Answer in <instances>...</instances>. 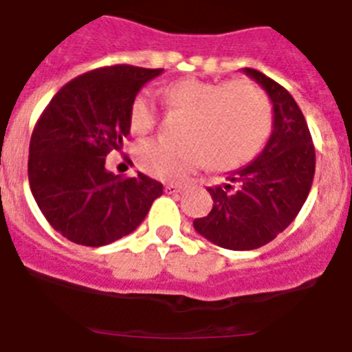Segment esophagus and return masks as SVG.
<instances>
[{"label":"esophagus","mask_w":352,"mask_h":352,"mask_svg":"<svg viewBox=\"0 0 352 352\" xmlns=\"http://www.w3.org/2000/svg\"><path fill=\"white\" fill-rule=\"evenodd\" d=\"M185 190V186L176 185V183H167L166 185V192L167 194H179V192Z\"/></svg>","instance_id":"34e87169"}]
</instances>
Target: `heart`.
<instances>
[{"mask_svg": "<svg viewBox=\"0 0 352 352\" xmlns=\"http://www.w3.org/2000/svg\"><path fill=\"white\" fill-rule=\"evenodd\" d=\"M166 104L186 114L183 141L149 139L138 146V162L144 173L167 182H182L203 167L217 173L238 169L259 153L272 133L270 100L250 82H213L183 79L166 88ZM158 118L155 95L142 89L130 104V129L142 135Z\"/></svg>", "mask_w": 352, "mask_h": 352, "instance_id": "1", "label": "heart"}]
</instances>
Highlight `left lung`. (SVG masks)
Here are the masks:
<instances>
[{
  "label": "left lung",
  "mask_w": 352,
  "mask_h": 352,
  "mask_svg": "<svg viewBox=\"0 0 352 352\" xmlns=\"http://www.w3.org/2000/svg\"><path fill=\"white\" fill-rule=\"evenodd\" d=\"M243 72L272 100V138L252 164L208 188L213 208L194 220L199 234L229 250H254L280 234L300 213L316 173V148L296 100L259 70Z\"/></svg>",
  "instance_id": "obj_1"
}]
</instances>
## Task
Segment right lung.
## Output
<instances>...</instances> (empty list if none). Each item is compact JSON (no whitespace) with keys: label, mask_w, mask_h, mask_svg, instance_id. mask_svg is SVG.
<instances>
[{"label":"right lung","mask_w":352,"mask_h":352,"mask_svg":"<svg viewBox=\"0 0 352 352\" xmlns=\"http://www.w3.org/2000/svg\"><path fill=\"white\" fill-rule=\"evenodd\" d=\"M162 68H96L52 96L30 141L28 179L40 211L77 245L102 247L130 234L164 192L139 173L121 178L105 157L130 133V104Z\"/></svg>","instance_id":"obj_1"}]
</instances>
